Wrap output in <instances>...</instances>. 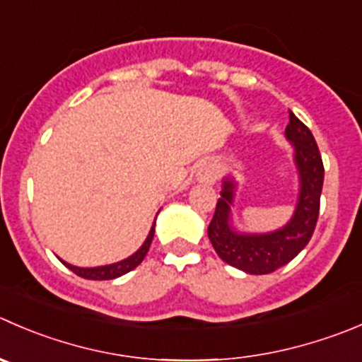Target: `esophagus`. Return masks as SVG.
Returning a JSON list of instances; mask_svg holds the SVG:
<instances>
[{"mask_svg": "<svg viewBox=\"0 0 362 362\" xmlns=\"http://www.w3.org/2000/svg\"><path fill=\"white\" fill-rule=\"evenodd\" d=\"M198 180L203 184H214L217 180V171L212 164H203L198 173Z\"/></svg>", "mask_w": 362, "mask_h": 362, "instance_id": "obj_1", "label": "esophagus"}]
</instances>
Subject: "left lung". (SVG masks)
Segmentation results:
<instances>
[{
  "mask_svg": "<svg viewBox=\"0 0 362 362\" xmlns=\"http://www.w3.org/2000/svg\"><path fill=\"white\" fill-rule=\"evenodd\" d=\"M285 134L296 148V164L300 178L299 202L292 221L272 233L244 235L233 231L228 221L235 185L233 180L226 178L209 224V238L219 258L247 274H270L292 262L306 247L317 226L324 185L320 150L310 129L292 111Z\"/></svg>",
  "mask_w": 362,
  "mask_h": 362,
  "instance_id": "left-lung-1",
  "label": "left lung"
}]
</instances>
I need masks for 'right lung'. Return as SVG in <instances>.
Wrapping results in <instances>:
<instances>
[{"instance_id":"1","label":"right lung","mask_w":362,"mask_h":362,"mask_svg":"<svg viewBox=\"0 0 362 362\" xmlns=\"http://www.w3.org/2000/svg\"><path fill=\"white\" fill-rule=\"evenodd\" d=\"M153 231H156V224H153L152 230H150L148 237H146V240H145V244H143L141 247H139L138 251L134 252V255L129 256L127 259H122V262L113 263V265L93 267V269H81V267H74V265H70V263H65V262H63V263H65V265L69 267L70 270H72L74 274L81 276V278H84V279H95V281H103V279L120 278V276L131 272L132 269H136V267H138L139 263L143 262V258H145L146 252H148L150 244H152Z\"/></svg>"}]
</instances>
